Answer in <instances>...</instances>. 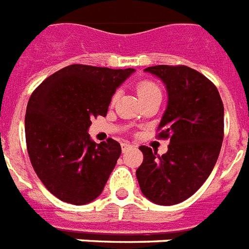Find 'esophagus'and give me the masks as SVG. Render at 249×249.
<instances>
[{"label":"esophagus","instance_id":"obj_1","mask_svg":"<svg viewBox=\"0 0 249 249\" xmlns=\"http://www.w3.org/2000/svg\"><path fill=\"white\" fill-rule=\"evenodd\" d=\"M130 147H132V144L129 143V142H123V143H121V150H123V152L128 151Z\"/></svg>","mask_w":249,"mask_h":249}]
</instances>
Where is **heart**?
Returning a JSON list of instances; mask_svg holds the SVG:
<instances>
[{
    "mask_svg": "<svg viewBox=\"0 0 249 249\" xmlns=\"http://www.w3.org/2000/svg\"><path fill=\"white\" fill-rule=\"evenodd\" d=\"M137 93L140 95L141 101L143 102L146 99L151 97H155V95H161V90H160L159 85L152 81V80H142L140 83L137 84ZM117 99V93H115L111 98V103H115Z\"/></svg>",
    "mask_w": 249,
    "mask_h": 249,
    "instance_id": "b5f03b06",
    "label": "heart"
}]
</instances>
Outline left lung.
Masks as SVG:
<instances>
[{"label":"left lung","mask_w":249,"mask_h":249,"mask_svg":"<svg viewBox=\"0 0 249 249\" xmlns=\"http://www.w3.org/2000/svg\"><path fill=\"white\" fill-rule=\"evenodd\" d=\"M144 71L166 85L168 107L156 137L169 144L161 156L141 146L143 161L137 179L151 201L178 204L196 193L214 168L224 140V103L216 85L187 66L161 64Z\"/></svg>","instance_id":"1"}]
</instances>
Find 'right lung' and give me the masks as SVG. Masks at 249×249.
I'll use <instances>...</instances> for the list:
<instances>
[{
    "instance_id": "1",
    "label": "right lung",
    "mask_w": 249,
    "mask_h": 249,
    "mask_svg": "<svg viewBox=\"0 0 249 249\" xmlns=\"http://www.w3.org/2000/svg\"><path fill=\"white\" fill-rule=\"evenodd\" d=\"M134 68L71 64L45 79L29 98L25 142L33 169L59 200L83 205L101 195L121 146L90 140L91 120L106 116L117 86Z\"/></svg>"
}]
</instances>
